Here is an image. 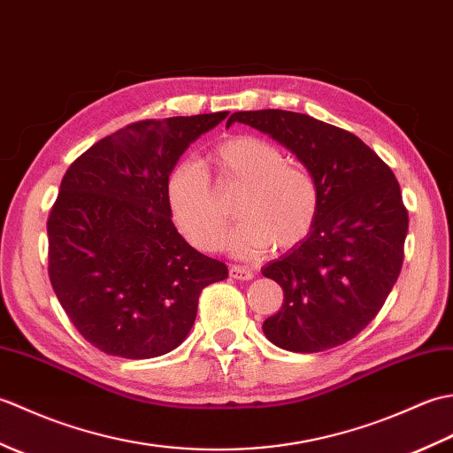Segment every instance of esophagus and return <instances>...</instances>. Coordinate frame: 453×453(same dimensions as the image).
Segmentation results:
<instances>
[{
	"mask_svg": "<svg viewBox=\"0 0 453 453\" xmlns=\"http://www.w3.org/2000/svg\"><path fill=\"white\" fill-rule=\"evenodd\" d=\"M229 276L235 278V280H253L255 273H253V268H249V266L234 265V266H229Z\"/></svg>",
	"mask_w": 453,
	"mask_h": 453,
	"instance_id": "1",
	"label": "esophagus"
}]
</instances>
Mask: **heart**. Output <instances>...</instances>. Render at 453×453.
Instances as JSON below:
<instances>
[{"label": "heart", "mask_w": 453, "mask_h": 453, "mask_svg": "<svg viewBox=\"0 0 453 453\" xmlns=\"http://www.w3.org/2000/svg\"><path fill=\"white\" fill-rule=\"evenodd\" d=\"M219 180L242 185L235 214L242 218L227 237L239 258H257L273 247L286 251L302 243L315 224L319 192L310 171L286 161L282 150L257 136H234L211 151ZM173 224L200 251L224 243L226 211L211 190L208 173L195 161H180L167 179Z\"/></svg>", "instance_id": "obj_1"}]
</instances>
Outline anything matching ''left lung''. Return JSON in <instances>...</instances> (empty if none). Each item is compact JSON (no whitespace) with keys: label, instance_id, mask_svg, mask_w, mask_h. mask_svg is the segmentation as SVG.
<instances>
[{"label":"left lung","instance_id":"obj_1","mask_svg":"<svg viewBox=\"0 0 453 453\" xmlns=\"http://www.w3.org/2000/svg\"><path fill=\"white\" fill-rule=\"evenodd\" d=\"M249 124L296 153L319 192L302 243L263 268L282 286L266 339L290 352H321L354 339L386 303L403 265L409 214L393 171L365 143L333 124L280 109L242 111Z\"/></svg>","mask_w":453,"mask_h":453}]
</instances>
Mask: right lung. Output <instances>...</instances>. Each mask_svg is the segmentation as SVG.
Returning a JSON list of instances; mask_svg holds the SVG:
<instances>
[{"label": "right lung", "mask_w": 453, "mask_h": 453, "mask_svg": "<svg viewBox=\"0 0 453 453\" xmlns=\"http://www.w3.org/2000/svg\"><path fill=\"white\" fill-rule=\"evenodd\" d=\"M229 112L140 120L81 153L48 216V274L75 329L130 360L187 339L198 296L227 266L192 249L167 206V179Z\"/></svg>", "instance_id": "1"}]
</instances>
